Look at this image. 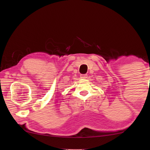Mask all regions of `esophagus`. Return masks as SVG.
<instances>
[{"mask_svg": "<svg viewBox=\"0 0 150 150\" xmlns=\"http://www.w3.org/2000/svg\"><path fill=\"white\" fill-rule=\"evenodd\" d=\"M87 76H88L87 74H81L80 75V77L81 79H86V78H87Z\"/></svg>", "mask_w": 150, "mask_h": 150, "instance_id": "1", "label": "esophagus"}]
</instances>
